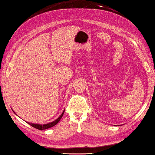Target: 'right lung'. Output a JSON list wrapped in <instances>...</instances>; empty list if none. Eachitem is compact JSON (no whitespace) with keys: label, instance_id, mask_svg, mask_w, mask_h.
I'll list each match as a JSON object with an SVG mask.
<instances>
[{"label":"right lung","instance_id":"add662e5","mask_svg":"<svg viewBox=\"0 0 155 155\" xmlns=\"http://www.w3.org/2000/svg\"><path fill=\"white\" fill-rule=\"evenodd\" d=\"M64 112H63V113L61 114V116H59V117L56 119L55 121L53 122H51L50 123H48V124H33V123H29V122H27L28 124H29V125H31V126H33V127L37 129H38V130H45V129H47V128H51L53 127V126H54L55 125H56L59 122L60 120H61V117L63 116V115H64Z\"/></svg>","mask_w":155,"mask_h":155}]
</instances>
